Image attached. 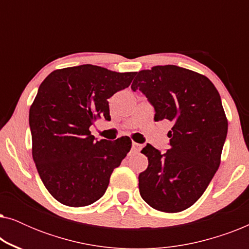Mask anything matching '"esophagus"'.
I'll use <instances>...</instances> for the list:
<instances>
[{
  "mask_svg": "<svg viewBox=\"0 0 249 249\" xmlns=\"http://www.w3.org/2000/svg\"><path fill=\"white\" fill-rule=\"evenodd\" d=\"M131 149H132V151H134V152L138 153V152L142 149V145H141V144H137V142H132Z\"/></svg>",
  "mask_w": 249,
  "mask_h": 249,
  "instance_id": "1",
  "label": "esophagus"
}]
</instances>
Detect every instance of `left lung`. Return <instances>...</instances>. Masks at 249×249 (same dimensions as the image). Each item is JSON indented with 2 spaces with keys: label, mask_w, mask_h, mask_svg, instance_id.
I'll list each match as a JSON object with an SVG mask.
<instances>
[{
  "label": "left lung",
  "mask_w": 249,
  "mask_h": 249,
  "mask_svg": "<svg viewBox=\"0 0 249 249\" xmlns=\"http://www.w3.org/2000/svg\"><path fill=\"white\" fill-rule=\"evenodd\" d=\"M139 89L154 107L155 121L169 120L165 153L147 144L148 166L138 177L142 198L153 209L177 213L195 204L219 169L228 132L220 94L209 78L172 64L137 72Z\"/></svg>",
  "instance_id": "left-lung-1"
}]
</instances>
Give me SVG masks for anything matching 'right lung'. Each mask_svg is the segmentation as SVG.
<instances>
[{
    "instance_id": "obj_1",
    "label": "right lung",
    "mask_w": 249,
    "mask_h": 249,
    "mask_svg": "<svg viewBox=\"0 0 249 249\" xmlns=\"http://www.w3.org/2000/svg\"><path fill=\"white\" fill-rule=\"evenodd\" d=\"M135 74L83 64L54 70L40 84L29 110L33 159L44 186L63 205L100 199L130 151L127 136L96 142L89 127L97 119L111 120L107 100Z\"/></svg>"
}]
</instances>
